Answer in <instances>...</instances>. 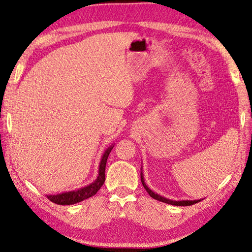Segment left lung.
I'll list each match as a JSON object with an SVG mask.
<instances>
[{
	"label": "left lung",
	"mask_w": 252,
	"mask_h": 252,
	"mask_svg": "<svg viewBox=\"0 0 252 252\" xmlns=\"http://www.w3.org/2000/svg\"><path fill=\"white\" fill-rule=\"evenodd\" d=\"M141 182H142V185L144 187V189L147 190V192L150 194V197L153 198V199H156V200H159V201H161V202H164V203H168V204H173V206H182V207L183 206H192V204H194V203L200 202V200H193V201H190V200H186V201H172V200H170V199H167V198H164V197H161V195L155 193V192H153V191H151L147 187L146 183H144L142 173H141Z\"/></svg>",
	"instance_id": "left-lung-1"
}]
</instances>
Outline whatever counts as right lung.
<instances>
[{"label": "right lung", "instance_id": "right-lung-1", "mask_svg": "<svg viewBox=\"0 0 252 252\" xmlns=\"http://www.w3.org/2000/svg\"><path fill=\"white\" fill-rule=\"evenodd\" d=\"M113 147H110L106 149V151L103 153V157H102L100 168H99V176H97L96 180L91 183L90 186L82 188L78 191H72V192H66L62 194H57V195H49V200L57 204H61V206H70V204L78 203L80 201H83V200L93 197L97 191L100 190V188L103 186L105 181V165H106V160H108V157L110 155L111 150H112Z\"/></svg>", "mask_w": 252, "mask_h": 252}]
</instances>
